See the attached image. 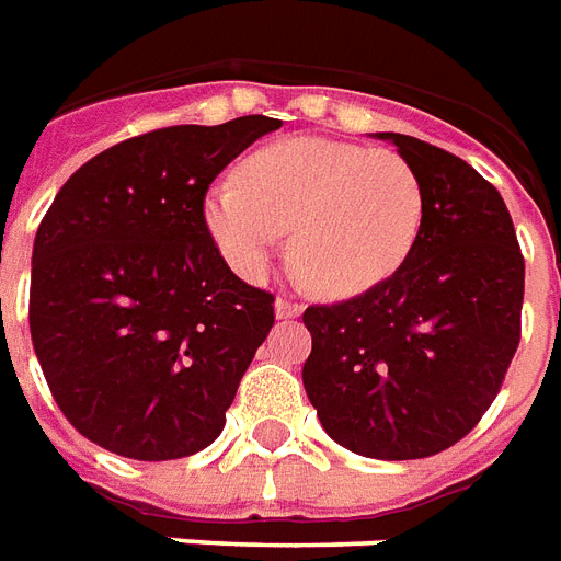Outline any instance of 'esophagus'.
<instances>
[{"label":"esophagus","instance_id":"obj_1","mask_svg":"<svg viewBox=\"0 0 561 561\" xmlns=\"http://www.w3.org/2000/svg\"><path fill=\"white\" fill-rule=\"evenodd\" d=\"M304 312V307L298 301H286V298H277L275 301V316L277 318H298Z\"/></svg>","mask_w":561,"mask_h":561}]
</instances>
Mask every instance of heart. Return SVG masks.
<instances>
[{
    "label": "heart",
    "mask_w": 561,
    "mask_h": 561,
    "mask_svg": "<svg viewBox=\"0 0 561 561\" xmlns=\"http://www.w3.org/2000/svg\"><path fill=\"white\" fill-rule=\"evenodd\" d=\"M203 219L237 275H263L289 231L295 275L312 293L347 298L388 280L414 252L425 187L393 150L298 136L245 156L237 182L205 194Z\"/></svg>",
    "instance_id": "1"
}]
</instances>
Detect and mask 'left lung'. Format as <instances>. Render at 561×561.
<instances>
[{"instance_id":"8db88e82","label":"left lung","mask_w":561,"mask_h":561,"mask_svg":"<svg viewBox=\"0 0 561 561\" xmlns=\"http://www.w3.org/2000/svg\"><path fill=\"white\" fill-rule=\"evenodd\" d=\"M414 164L425 222L388 280L309 307L304 388L339 446L376 460L432 458L472 432L522 339L524 257L501 194L463 159L376 133Z\"/></svg>"}]
</instances>
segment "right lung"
Masks as SVG:
<instances>
[{
  "label": "right lung",
  "mask_w": 561,
  "mask_h": 561,
  "mask_svg": "<svg viewBox=\"0 0 561 561\" xmlns=\"http://www.w3.org/2000/svg\"><path fill=\"white\" fill-rule=\"evenodd\" d=\"M277 118L164 127L89 159L34 237L28 324L54 402L101 449L176 460L217 440L275 324L228 268L208 185Z\"/></svg>",
  "instance_id": "obj_1"
}]
</instances>
